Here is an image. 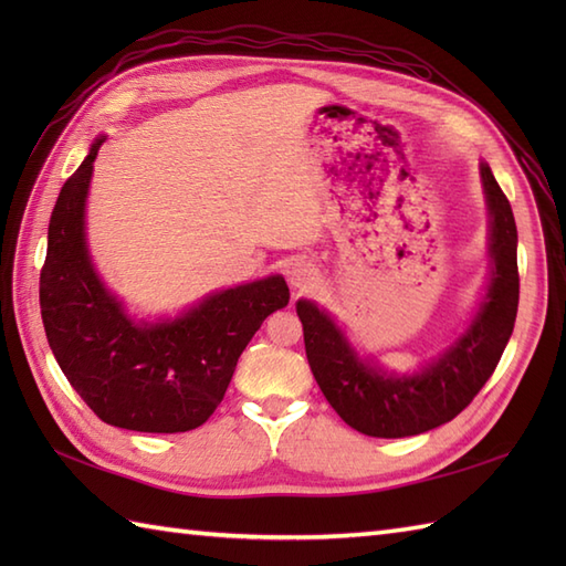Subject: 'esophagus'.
Instances as JSON below:
<instances>
[{
  "label": "esophagus",
  "instance_id": "1",
  "mask_svg": "<svg viewBox=\"0 0 566 566\" xmlns=\"http://www.w3.org/2000/svg\"><path fill=\"white\" fill-rule=\"evenodd\" d=\"M286 276H290V284L294 286V290L304 292V290H308L311 284L316 282V270L311 268L308 262H294L292 268H290V272H286Z\"/></svg>",
  "mask_w": 566,
  "mask_h": 566
}]
</instances>
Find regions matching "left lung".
<instances>
[{
	"instance_id": "8db88e82",
	"label": "left lung",
	"mask_w": 566,
	"mask_h": 566,
	"mask_svg": "<svg viewBox=\"0 0 566 566\" xmlns=\"http://www.w3.org/2000/svg\"><path fill=\"white\" fill-rule=\"evenodd\" d=\"M482 182L494 260L486 302L462 338L418 375L396 377L363 363L328 314L304 298L296 304L308 365L323 396L347 426L365 436L408 438L448 423L482 391L506 350L521 294L518 231L489 165H482Z\"/></svg>"
}]
</instances>
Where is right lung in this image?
I'll use <instances>...</instances> for the list:
<instances>
[{
	"instance_id": "right-lung-1",
	"label": "right lung",
	"mask_w": 566,
	"mask_h": 566,
	"mask_svg": "<svg viewBox=\"0 0 566 566\" xmlns=\"http://www.w3.org/2000/svg\"><path fill=\"white\" fill-rule=\"evenodd\" d=\"M92 143L63 185L48 226L41 318L48 345L82 401L104 423L138 432H187L207 423L240 353L272 311L290 304L284 276L233 286L163 323L130 321L104 290L84 240Z\"/></svg>"
}]
</instances>
